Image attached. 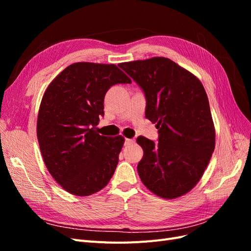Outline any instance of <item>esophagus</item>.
<instances>
[{
    "label": "esophagus",
    "mask_w": 251,
    "mask_h": 251,
    "mask_svg": "<svg viewBox=\"0 0 251 251\" xmlns=\"http://www.w3.org/2000/svg\"><path fill=\"white\" fill-rule=\"evenodd\" d=\"M132 143H134V139H128V138L125 139V146H130Z\"/></svg>",
    "instance_id": "1"
}]
</instances>
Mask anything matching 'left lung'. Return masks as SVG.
<instances>
[{
    "instance_id": "left-lung-1",
    "label": "left lung",
    "mask_w": 251,
    "mask_h": 251,
    "mask_svg": "<svg viewBox=\"0 0 251 251\" xmlns=\"http://www.w3.org/2000/svg\"><path fill=\"white\" fill-rule=\"evenodd\" d=\"M146 96V117L158 128V142L139 136L142 183L175 199L198 183L215 150V127L201 81L165 57L119 64Z\"/></svg>"
}]
</instances>
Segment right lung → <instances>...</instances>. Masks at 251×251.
Here are the masks:
<instances>
[{
    "label": "right lung",
    "instance_id": "obj_1",
    "mask_svg": "<svg viewBox=\"0 0 251 251\" xmlns=\"http://www.w3.org/2000/svg\"><path fill=\"white\" fill-rule=\"evenodd\" d=\"M131 79L115 65L75 63L53 79L37 116V139L51 176L75 196L100 192L112 178L123 136L97 134L103 100L116 83Z\"/></svg>",
    "mask_w": 251,
    "mask_h": 251
}]
</instances>
